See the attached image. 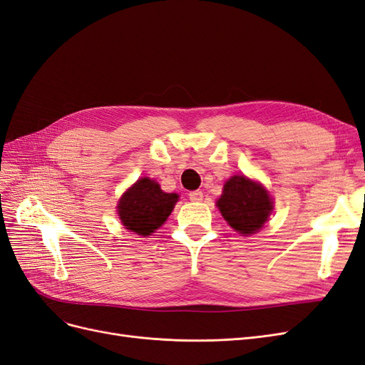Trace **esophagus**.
Here are the masks:
<instances>
[{
    "instance_id": "34e87169",
    "label": "esophagus",
    "mask_w": 365,
    "mask_h": 365,
    "mask_svg": "<svg viewBox=\"0 0 365 365\" xmlns=\"http://www.w3.org/2000/svg\"><path fill=\"white\" fill-rule=\"evenodd\" d=\"M189 197H190V201H193V202H200V201H202V192L201 190H193V192L189 193Z\"/></svg>"
}]
</instances>
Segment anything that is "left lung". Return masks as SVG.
I'll list each match as a JSON object with an SVG mask.
<instances>
[{"label": "left lung", "mask_w": 365, "mask_h": 365, "mask_svg": "<svg viewBox=\"0 0 365 365\" xmlns=\"http://www.w3.org/2000/svg\"><path fill=\"white\" fill-rule=\"evenodd\" d=\"M217 207L231 228L240 235H252L268 219L272 202L260 184L236 175L225 182Z\"/></svg>", "instance_id": "8db88e82"}]
</instances>
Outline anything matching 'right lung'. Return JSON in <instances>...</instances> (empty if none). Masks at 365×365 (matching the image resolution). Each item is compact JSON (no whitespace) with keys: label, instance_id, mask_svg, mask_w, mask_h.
<instances>
[{"label":"right lung","instance_id":"right-lung-1","mask_svg":"<svg viewBox=\"0 0 365 365\" xmlns=\"http://www.w3.org/2000/svg\"><path fill=\"white\" fill-rule=\"evenodd\" d=\"M176 201V193H164L158 182L141 178L120 200L118 216L132 233L149 236L169 217Z\"/></svg>","mask_w":365,"mask_h":365}]
</instances>
